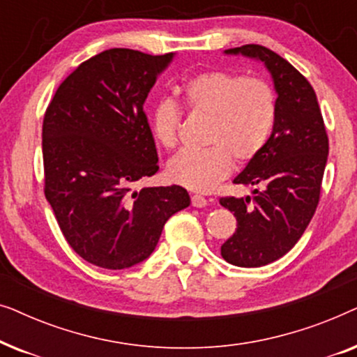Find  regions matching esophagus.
<instances>
[{"instance_id": "esophagus-1", "label": "esophagus", "mask_w": 357, "mask_h": 357, "mask_svg": "<svg viewBox=\"0 0 357 357\" xmlns=\"http://www.w3.org/2000/svg\"><path fill=\"white\" fill-rule=\"evenodd\" d=\"M192 204L195 208H203V206H206V204H208V199L202 197V195H193Z\"/></svg>"}]
</instances>
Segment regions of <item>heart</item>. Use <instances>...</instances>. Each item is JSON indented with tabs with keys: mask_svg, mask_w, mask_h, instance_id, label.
Returning <instances> with one entry per match:
<instances>
[{
	"mask_svg": "<svg viewBox=\"0 0 357 357\" xmlns=\"http://www.w3.org/2000/svg\"><path fill=\"white\" fill-rule=\"evenodd\" d=\"M190 112L211 119L206 144L199 151H182L170 159L172 182L193 192L206 193L232 172L234 158L250 162L261 153L276 119V96L261 77H243L211 70L193 76L183 86ZM182 110L172 99L160 100L151 114V128L164 148L178 141Z\"/></svg>",
	"mask_w": 357,
	"mask_h": 357,
	"instance_id": "heart-1",
	"label": "heart"
}]
</instances>
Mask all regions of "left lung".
<instances>
[{
	"mask_svg": "<svg viewBox=\"0 0 357 357\" xmlns=\"http://www.w3.org/2000/svg\"><path fill=\"white\" fill-rule=\"evenodd\" d=\"M224 53L261 61L278 94L268 143L234 178V183L260 188L252 198L219 199L237 219L236 232L221 245L222 258L236 266L258 268L286 255L309 226L320 199L328 136L314 87L289 61L253 43Z\"/></svg>",
	"mask_w": 357,
	"mask_h": 357,
	"instance_id": "8db88e82",
	"label": "left lung"
}]
</instances>
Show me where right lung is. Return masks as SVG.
Here are the masks:
<instances>
[{
  "instance_id": "obj_1",
  "label": "right lung",
  "mask_w": 357,
  "mask_h": 357,
  "mask_svg": "<svg viewBox=\"0 0 357 357\" xmlns=\"http://www.w3.org/2000/svg\"><path fill=\"white\" fill-rule=\"evenodd\" d=\"M172 60L174 53L102 52L61 82L43 116L45 198L66 242L96 266L144 261L167 219L190 206L178 185L133 190L159 170L143 105Z\"/></svg>"
}]
</instances>
